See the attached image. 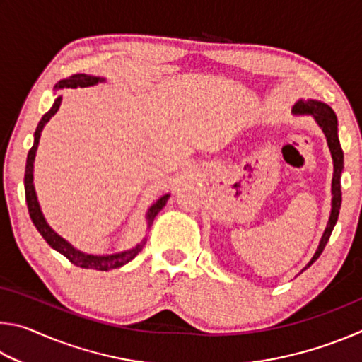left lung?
Masks as SVG:
<instances>
[{
    "label": "left lung",
    "instance_id": "left-lung-1",
    "mask_svg": "<svg viewBox=\"0 0 362 362\" xmlns=\"http://www.w3.org/2000/svg\"><path fill=\"white\" fill-rule=\"evenodd\" d=\"M293 115H311L317 122V126L321 127L324 136L327 139V145L330 150V155H332V161H334V175H332V209H330V217L326 230L322 233V238L320 241V246H317L315 255L311 257V260L308 262L303 269L310 268L313 263L320 259V255L322 254L324 247L329 241L330 235H332V230L337 223V218H339V212H340V206H341V188H340V177H341V170H343V151L340 146V140H339V122H337V116L334 113V110L330 108L327 103L320 102V100H298L296 105L292 108ZM302 269V272H303Z\"/></svg>",
    "mask_w": 362,
    "mask_h": 362
}]
</instances>
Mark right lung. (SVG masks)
<instances>
[{"label":"right lung","mask_w":362,"mask_h":362,"mask_svg":"<svg viewBox=\"0 0 362 362\" xmlns=\"http://www.w3.org/2000/svg\"><path fill=\"white\" fill-rule=\"evenodd\" d=\"M105 81V78L100 76H90V75H84V73H78V75H71L66 79H60V81L56 84L54 89H64V88H88V86H94L97 83ZM62 103V97H57L54 105L51 110L42 116L41 121L38 122L35 131V140H33V146L30 148L28 155H27V166H25V177H23V185H25V199H27V206H28V214L30 218H32L33 225L36 226V230L40 231V235L45 238L46 243L51 246L54 250H57L62 255H65L73 265L81 267V268H90V269H99V272H108V269L113 268H119L126 263H129L134 257H136L140 250L144 249L146 238H144L142 241L136 244L132 249L122 250V252H116V254H110V255H93V254H86L78 250L76 247H73L69 241H65L62 236H59L56 231H54L51 226L47 225L45 216H42L41 207L38 203V198H36V192H35V185H33V163H35V156H36V150H38V144H40V137L41 132L45 129L46 122L52 118L54 115L57 113V110ZM170 194H164L159 198L155 204L150 206L148 212H146V228H150L153 220L158 216V212L166 206L168 199Z\"/></svg>","instance_id":"add662e5"}]
</instances>
